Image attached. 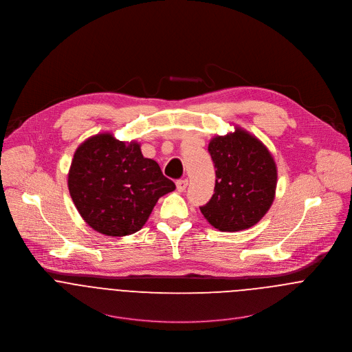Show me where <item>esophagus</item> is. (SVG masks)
<instances>
[{
    "label": "esophagus",
    "instance_id": "obj_1",
    "mask_svg": "<svg viewBox=\"0 0 352 352\" xmlns=\"http://www.w3.org/2000/svg\"><path fill=\"white\" fill-rule=\"evenodd\" d=\"M188 186V180L187 179H182V180H177L176 182V188L179 192H183Z\"/></svg>",
    "mask_w": 352,
    "mask_h": 352
}]
</instances>
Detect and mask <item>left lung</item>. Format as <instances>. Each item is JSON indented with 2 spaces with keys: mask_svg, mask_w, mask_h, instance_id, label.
<instances>
[{
  "mask_svg": "<svg viewBox=\"0 0 352 352\" xmlns=\"http://www.w3.org/2000/svg\"><path fill=\"white\" fill-rule=\"evenodd\" d=\"M208 153L215 168V187L211 199L199 207L201 214L222 232L251 228L275 197L278 173L272 155L241 129L212 138Z\"/></svg>",
  "mask_w": 352,
  "mask_h": 352,
  "instance_id": "8db88e82",
  "label": "left lung"
}]
</instances>
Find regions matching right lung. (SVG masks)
<instances>
[{"instance_id":"right-lung-1","label":"right lung","mask_w":352,"mask_h":352,"mask_svg":"<svg viewBox=\"0 0 352 352\" xmlns=\"http://www.w3.org/2000/svg\"><path fill=\"white\" fill-rule=\"evenodd\" d=\"M67 186L84 221L105 236L138 232L157 201L176 188L137 142L98 134L74 153Z\"/></svg>"}]
</instances>
